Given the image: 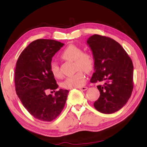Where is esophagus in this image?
Returning a JSON list of instances; mask_svg holds the SVG:
<instances>
[{"instance_id":"1","label":"esophagus","mask_w":147,"mask_h":147,"mask_svg":"<svg viewBox=\"0 0 147 147\" xmlns=\"http://www.w3.org/2000/svg\"><path fill=\"white\" fill-rule=\"evenodd\" d=\"M79 89L81 91H86L88 89V88H87V87H82V88H80Z\"/></svg>"}]
</instances>
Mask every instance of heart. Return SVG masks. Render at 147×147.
Returning <instances> with one entry per match:
<instances>
[{"label": "heart", "instance_id": "heart-1", "mask_svg": "<svg viewBox=\"0 0 147 147\" xmlns=\"http://www.w3.org/2000/svg\"><path fill=\"white\" fill-rule=\"evenodd\" d=\"M61 57L67 60L74 61L76 68L82 69L65 80L63 86L68 89L82 88L86 82V76L83 71L86 73H90L94 69V58L93 55L89 52H82L80 47L71 44L63 50L61 53ZM50 71L54 77L58 78L61 76L58 65L56 62H52L51 63Z\"/></svg>", "mask_w": 147, "mask_h": 147}]
</instances>
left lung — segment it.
Here are the masks:
<instances>
[{
  "label": "left lung",
  "instance_id": "obj_1",
  "mask_svg": "<svg viewBox=\"0 0 147 147\" xmlns=\"http://www.w3.org/2000/svg\"><path fill=\"white\" fill-rule=\"evenodd\" d=\"M87 43L94 58L90 82H104L97 86L100 94L94 107L102 113H115L125 105L132 93V61L123 47L108 37L94 34Z\"/></svg>",
  "mask_w": 147,
  "mask_h": 147
}]
</instances>
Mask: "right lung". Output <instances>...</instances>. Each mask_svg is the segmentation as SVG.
Returning <instances> with one entry per match:
<instances>
[{
    "instance_id": "right-lung-1",
    "label": "right lung",
    "mask_w": 147,
    "mask_h": 147,
    "mask_svg": "<svg viewBox=\"0 0 147 147\" xmlns=\"http://www.w3.org/2000/svg\"><path fill=\"white\" fill-rule=\"evenodd\" d=\"M63 45L53 39H37L24 49L16 63V93L26 110L42 121L55 119L63 110L67 98V89H60L54 96L46 94L48 90L58 88L50 65L52 58Z\"/></svg>"
}]
</instances>
